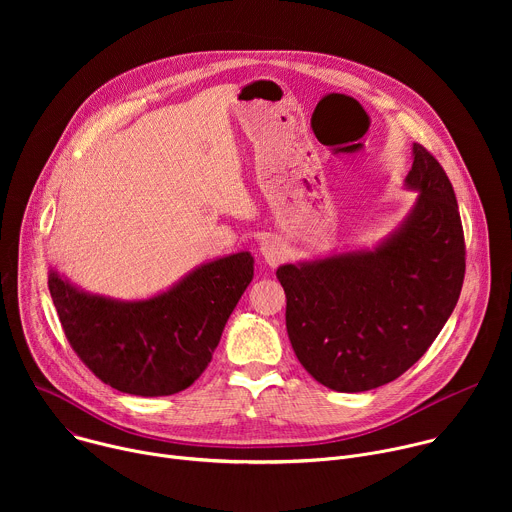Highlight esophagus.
<instances>
[{"label":"esophagus","instance_id":"obj_1","mask_svg":"<svg viewBox=\"0 0 512 512\" xmlns=\"http://www.w3.org/2000/svg\"><path fill=\"white\" fill-rule=\"evenodd\" d=\"M261 257L265 259V263L269 265V267H277L285 257H287V249H285V245H283V241L281 239H277V237H269V239H265L263 243H261Z\"/></svg>","mask_w":512,"mask_h":512}]
</instances>
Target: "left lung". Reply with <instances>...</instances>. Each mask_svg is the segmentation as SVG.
<instances>
[{
  "label": "left lung",
  "instance_id": "1",
  "mask_svg": "<svg viewBox=\"0 0 512 512\" xmlns=\"http://www.w3.org/2000/svg\"><path fill=\"white\" fill-rule=\"evenodd\" d=\"M417 202L377 249L281 265L287 336L302 367L340 393L377 389L425 354L454 312L466 245L450 178L413 143Z\"/></svg>",
  "mask_w": 512,
  "mask_h": 512
}]
</instances>
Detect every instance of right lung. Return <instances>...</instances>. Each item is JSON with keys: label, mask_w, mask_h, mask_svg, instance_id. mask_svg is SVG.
<instances>
[{"label": "right lung", "mask_w": 512, "mask_h": 512, "mask_svg": "<svg viewBox=\"0 0 512 512\" xmlns=\"http://www.w3.org/2000/svg\"><path fill=\"white\" fill-rule=\"evenodd\" d=\"M251 279L253 257L243 251L141 302L85 294L56 271L48 289L66 340L97 379L121 393L162 397L204 373Z\"/></svg>", "instance_id": "1"}]
</instances>
